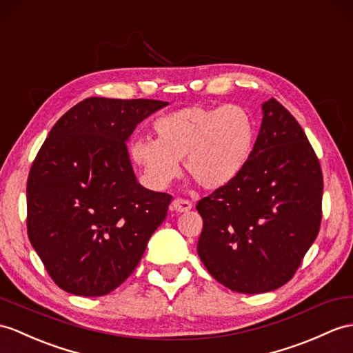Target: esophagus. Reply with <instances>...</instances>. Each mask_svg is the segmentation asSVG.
Returning a JSON list of instances; mask_svg holds the SVG:
<instances>
[{
    "label": "esophagus",
    "instance_id": "esophagus-1",
    "mask_svg": "<svg viewBox=\"0 0 353 353\" xmlns=\"http://www.w3.org/2000/svg\"><path fill=\"white\" fill-rule=\"evenodd\" d=\"M192 210V203L184 199H174L170 203V211L175 212H185Z\"/></svg>",
    "mask_w": 353,
    "mask_h": 353
}]
</instances>
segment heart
<instances>
[{"mask_svg": "<svg viewBox=\"0 0 353 353\" xmlns=\"http://www.w3.org/2000/svg\"><path fill=\"white\" fill-rule=\"evenodd\" d=\"M156 141L137 137L130 159L143 183L163 190L179 175V161L205 190L226 187L245 168L254 145V125L239 106H187L152 125Z\"/></svg>", "mask_w": 353, "mask_h": 353, "instance_id": "b5f03b06", "label": "heart"}]
</instances>
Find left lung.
<instances>
[{
  "mask_svg": "<svg viewBox=\"0 0 353 353\" xmlns=\"http://www.w3.org/2000/svg\"><path fill=\"white\" fill-rule=\"evenodd\" d=\"M323 179L296 119L276 99L262 103V124L245 168L196 205L205 268L239 294H263L294 277L317 236Z\"/></svg>",
  "mask_w": 353,
  "mask_h": 353,
  "instance_id": "left-lung-1",
  "label": "left lung"
}]
</instances>
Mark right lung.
Segmentation results:
<instances>
[{"label":"right lung","instance_id":"1","mask_svg":"<svg viewBox=\"0 0 353 353\" xmlns=\"http://www.w3.org/2000/svg\"><path fill=\"white\" fill-rule=\"evenodd\" d=\"M160 100L90 97L58 119L27 184L28 238L68 294L101 296L142 259L172 196L137 183L127 142Z\"/></svg>","mask_w":353,"mask_h":353}]
</instances>
